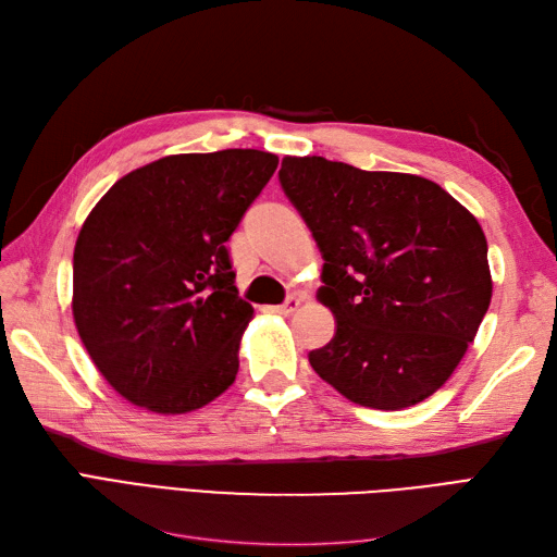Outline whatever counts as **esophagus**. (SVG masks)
<instances>
[{"label": "esophagus", "instance_id": "1", "mask_svg": "<svg viewBox=\"0 0 557 557\" xmlns=\"http://www.w3.org/2000/svg\"><path fill=\"white\" fill-rule=\"evenodd\" d=\"M299 309V297H288L283 301V305H278V307H272V311L274 313H281V315H290V313H295Z\"/></svg>", "mask_w": 557, "mask_h": 557}]
</instances>
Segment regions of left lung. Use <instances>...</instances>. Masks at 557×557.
Returning <instances> with one entry per match:
<instances>
[{
  "mask_svg": "<svg viewBox=\"0 0 557 557\" xmlns=\"http://www.w3.org/2000/svg\"><path fill=\"white\" fill-rule=\"evenodd\" d=\"M281 188L323 256L318 299L334 313L315 374L381 411L448 381L491 307L487 242L442 185L325 158H283Z\"/></svg>",
  "mask_w": 557,
  "mask_h": 557,
  "instance_id": "1",
  "label": "left lung"
}]
</instances>
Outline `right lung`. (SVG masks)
<instances>
[{
    "label": "right lung",
    "mask_w": 557,
    "mask_h": 557,
    "mask_svg": "<svg viewBox=\"0 0 557 557\" xmlns=\"http://www.w3.org/2000/svg\"><path fill=\"white\" fill-rule=\"evenodd\" d=\"M278 158L227 148L134 170L97 201L74 248V320L95 367L156 413L205 407L237 379L252 307L227 242Z\"/></svg>",
    "instance_id": "right-lung-1"
}]
</instances>
